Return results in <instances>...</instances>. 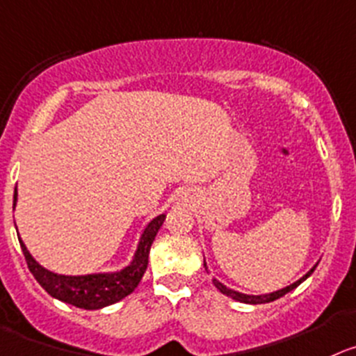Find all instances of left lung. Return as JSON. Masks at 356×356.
<instances>
[{
	"label": "left lung",
	"instance_id": "obj_1",
	"mask_svg": "<svg viewBox=\"0 0 356 356\" xmlns=\"http://www.w3.org/2000/svg\"><path fill=\"white\" fill-rule=\"evenodd\" d=\"M316 265H318V264H316ZM316 265H314V267L311 268V270H309L307 274L302 275V277L298 279V281H295V283H291L290 286H284V288H281V290L272 291V293H264V295H248V293H241V291H235V290H232V288L225 286L223 283H219V281H218V279H216V277L212 279V283H214V286L218 288V290L221 291V293L227 295V297H230V298H234V300L242 302V304H267V302L277 300V298H281V297H283V295H286L288 291L295 290V288H297L300 283H304L305 279H307L309 275L313 274L314 268H316ZM204 267H205V270L209 272L207 264H205V260H204Z\"/></svg>",
	"mask_w": 356,
	"mask_h": 356
}]
</instances>
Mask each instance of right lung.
Wrapping results in <instances>:
<instances>
[{
	"mask_svg": "<svg viewBox=\"0 0 356 356\" xmlns=\"http://www.w3.org/2000/svg\"><path fill=\"white\" fill-rule=\"evenodd\" d=\"M15 205H17V189L13 193V209H15ZM163 221H165V214L156 216L152 221H149L147 227L142 230L131 261L126 267H122L121 270L114 272H95V274L84 275L56 274V272L42 267L31 257L22 238H19V242H21V249L24 253L29 270L35 275L40 286L47 291L51 297L66 302L70 305H75V307L95 311V309L107 307V305L122 300L138 286L142 275L147 268L152 241H154L156 234L161 228Z\"/></svg>",
	"mask_w": 356,
	"mask_h": 356,
	"instance_id": "obj_1",
	"label": "right lung"
}]
</instances>
